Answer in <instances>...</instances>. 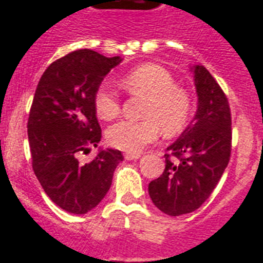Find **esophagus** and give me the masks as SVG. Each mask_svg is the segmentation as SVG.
Returning <instances> with one entry per match:
<instances>
[{
	"label": "esophagus",
	"mask_w": 263,
	"mask_h": 263,
	"mask_svg": "<svg viewBox=\"0 0 263 263\" xmlns=\"http://www.w3.org/2000/svg\"><path fill=\"white\" fill-rule=\"evenodd\" d=\"M125 160L132 161V160H139L140 158V153H125Z\"/></svg>",
	"instance_id": "1"
}]
</instances>
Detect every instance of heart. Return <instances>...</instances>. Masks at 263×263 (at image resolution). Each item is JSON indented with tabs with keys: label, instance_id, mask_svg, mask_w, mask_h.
Segmentation results:
<instances>
[{
	"label": "heart",
	"instance_id": "1",
	"mask_svg": "<svg viewBox=\"0 0 263 263\" xmlns=\"http://www.w3.org/2000/svg\"><path fill=\"white\" fill-rule=\"evenodd\" d=\"M123 87L132 95L144 97L143 120H121L106 132L110 146L124 152L136 153L152 143L160 134H175L185 125L191 111V95L175 83L166 68L158 64H143L121 78ZM97 115L103 120L117 117L121 109L119 95L107 86H99L94 94Z\"/></svg>",
	"mask_w": 263,
	"mask_h": 263
}]
</instances>
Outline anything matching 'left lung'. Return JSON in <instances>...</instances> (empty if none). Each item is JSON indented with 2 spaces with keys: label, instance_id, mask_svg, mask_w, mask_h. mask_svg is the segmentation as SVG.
I'll list each match as a JSON object with an SVG mask.
<instances>
[{
  "label": "left lung",
  "instance_id": "obj_1",
  "mask_svg": "<svg viewBox=\"0 0 263 263\" xmlns=\"http://www.w3.org/2000/svg\"><path fill=\"white\" fill-rule=\"evenodd\" d=\"M198 110L179 139L166 148L165 169L148 184L153 203L168 216L195 212L212 195L228 166L232 117L227 95L204 67L194 68Z\"/></svg>",
  "mask_w": 263,
  "mask_h": 263
}]
</instances>
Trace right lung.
<instances>
[{
	"label": "right lung",
	"instance_id": "obj_1",
	"mask_svg": "<svg viewBox=\"0 0 263 263\" xmlns=\"http://www.w3.org/2000/svg\"><path fill=\"white\" fill-rule=\"evenodd\" d=\"M120 57L94 50L72 51L43 72L28 116V143L32 171L57 206L86 214L105 198L113 173L124 160L120 150H102L88 164L78 156L101 142L102 131L94 94Z\"/></svg>",
	"mask_w": 263,
	"mask_h": 263
}]
</instances>
